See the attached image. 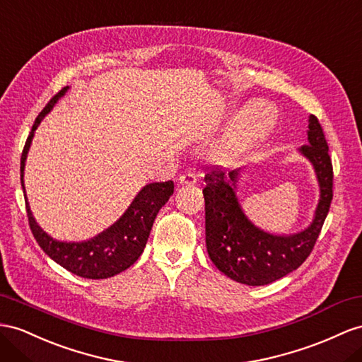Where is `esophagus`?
Returning a JSON list of instances; mask_svg holds the SVG:
<instances>
[{
  "label": "esophagus",
  "instance_id": "esophagus-1",
  "mask_svg": "<svg viewBox=\"0 0 362 362\" xmlns=\"http://www.w3.org/2000/svg\"><path fill=\"white\" fill-rule=\"evenodd\" d=\"M179 182H180V185H188V187H191V185L197 183V175L194 174L191 170L185 171L179 177Z\"/></svg>",
  "mask_w": 362,
  "mask_h": 362
}]
</instances>
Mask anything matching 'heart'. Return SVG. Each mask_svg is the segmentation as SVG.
I'll use <instances>...</instances> for the list:
<instances>
[{"mask_svg": "<svg viewBox=\"0 0 362 362\" xmlns=\"http://www.w3.org/2000/svg\"><path fill=\"white\" fill-rule=\"evenodd\" d=\"M271 119L267 116V110L260 102L249 105L245 113L237 119L233 129V137L235 145L245 146L262 139L271 128Z\"/></svg>", "mask_w": 362, "mask_h": 362, "instance_id": "1", "label": "heart"}]
</instances>
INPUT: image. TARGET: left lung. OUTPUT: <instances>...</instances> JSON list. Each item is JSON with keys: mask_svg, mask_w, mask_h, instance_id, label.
<instances>
[{"mask_svg": "<svg viewBox=\"0 0 362 362\" xmlns=\"http://www.w3.org/2000/svg\"><path fill=\"white\" fill-rule=\"evenodd\" d=\"M308 141L300 153L317 173L320 202L310 226L298 234H269L245 216L235 196L240 170L226 174L214 166L205 174L206 249L212 263L230 280L247 286L269 284L298 269L310 255L333 199V166L317 116L309 117Z\"/></svg>", "mask_w": 362, "mask_h": 362, "instance_id": "8db88e82", "label": "left lung"}]
</instances>
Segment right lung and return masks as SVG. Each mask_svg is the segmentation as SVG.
<instances>
[{
    "label": "right lung",
    "instance_id": "add662e5",
    "mask_svg": "<svg viewBox=\"0 0 362 362\" xmlns=\"http://www.w3.org/2000/svg\"><path fill=\"white\" fill-rule=\"evenodd\" d=\"M67 88L69 87H64L58 95H54L38 117L35 119L21 156V187L24 189L25 211L32 234L42 251L69 272L82 278H90V280H100V278H110L128 269L141 257L146 240L150 237L157 212L173 196L174 183L173 180H168L146 185L115 225H111L104 233L87 240V242H58L49 234H45L35 221L29 202H27L23 180L24 166L35 129L38 128L42 117L53 108L58 99L66 95Z\"/></svg>",
    "mask_w": 362,
    "mask_h": 362
}]
</instances>
